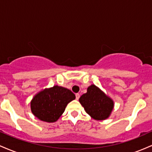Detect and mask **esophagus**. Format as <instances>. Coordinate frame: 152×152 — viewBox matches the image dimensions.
<instances>
[{
  "label": "esophagus",
  "mask_w": 152,
  "mask_h": 152,
  "mask_svg": "<svg viewBox=\"0 0 152 152\" xmlns=\"http://www.w3.org/2000/svg\"><path fill=\"white\" fill-rule=\"evenodd\" d=\"M80 98V94H78V93H77V94H76V100H78V99Z\"/></svg>",
  "instance_id": "1"
}]
</instances>
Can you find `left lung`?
<instances>
[{
  "instance_id": "1",
  "label": "left lung",
  "mask_w": 152,
  "mask_h": 152,
  "mask_svg": "<svg viewBox=\"0 0 152 152\" xmlns=\"http://www.w3.org/2000/svg\"><path fill=\"white\" fill-rule=\"evenodd\" d=\"M79 102L87 114L97 121L109 118L114 106L113 99L94 84L87 88V92L80 97Z\"/></svg>"
}]
</instances>
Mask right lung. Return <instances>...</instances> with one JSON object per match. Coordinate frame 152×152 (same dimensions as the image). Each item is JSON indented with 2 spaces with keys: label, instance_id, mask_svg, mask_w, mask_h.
I'll return each instance as SVG.
<instances>
[{
  "label": "right lung",
  "instance_id": "obj_1",
  "mask_svg": "<svg viewBox=\"0 0 152 152\" xmlns=\"http://www.w3.org/2000/svg\"><path fill=\"white\" fill-rule=\"evenodd\" d=\"M76 99L71 90L56 85L40 91L31 101L32 114L41 121L53 123L65 111L66 106Z\"/></svg>",
  "mask_w": 152,
  "mask_h": 152
}]
</instances>
